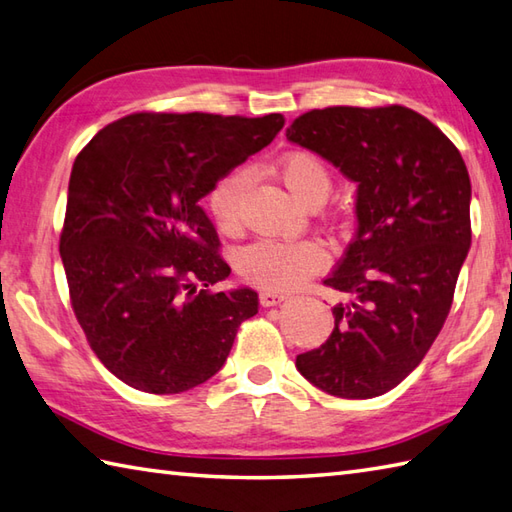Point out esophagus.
Masks as SVG:
<instances>
[{
  "label": "esophagus",
  "mask_w": 512,
  "mask_h": 512,
  "mask_svg": "<svg viewBox=\"0 0 512 512\" xmlns=\"http://www.w3.org/2000/svg\"><path fill=\"white\" fill-rule=\"evenodd\" d=\"M290 295L288 292H279V290H262V295H259V301H262V306H277V303L286 301Z\"/></svg>",
  "instance_id": "obj_1"
}]
</instances>
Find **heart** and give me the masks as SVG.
Wrapping results in <instances>:
<instances>
[{
    "instance_id": "obj_1",
    "label": "heart",
    "mask_w": 512,
    "mask_h": 512,
    "mask_svg": "<svg viewBox=\"0 0 512 512\" xmlns=\"http://www.w3.org/2000/svg\"><path fill=\"white\" fill-rule=\"evenodd\" d=\"M279 178L286 189L303 204L323 202L328 198L332 180L325 162L310 151H292L279 160ZM250 173L246 169L231 171L215 184L209 193V211L215 226L222 233L233 235L239 231L242 213V195L248 187ZM328 264V253L323 246L310 239L303 242H255L239 255V270L250 281L273 290L299 288L310 275Z\"/></svg>"
}]
</instances>
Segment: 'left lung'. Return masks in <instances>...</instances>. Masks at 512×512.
Here are the masks:
<instances>
[{
    "mask_svg": "<svg viewBox=\"0 0 512 512\" xmlns=\"http://www.w3.org/2000/svg\"><path fill=\"white\" fill-rule=\"evenodd\" d=\"M356 182V235L323 281L350 301L334 330L297 356L314 387L374 398L420 365L449 317L471 246V180L458 147L402 105L325 107L286 132Z\"/></svg>",
    "mask_w": 512,
    "mask_h": 512,
    "instance_id": "1",
    "label": "left lung"
}]
</instances>
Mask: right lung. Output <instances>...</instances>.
Masks as SVG:
<instances>
[{
    "mask_svg": "<svg viewBox=\"0 0 512 512\" xmlns=\"http://www.w3.org/2000/svg\"><path fill=\"white\" fill-rule=\"evenodd\" d=\"M284 116L129 114L76 156L59 253L92 352L125 385L180 394L220 372L257 292L231 275L200 200Z\"/></svg>",
    "mask_w": 512,
    "mask_h": 512,
    "instance_id": "add662e5",
    "label": "right lung"
}]
</instances>
